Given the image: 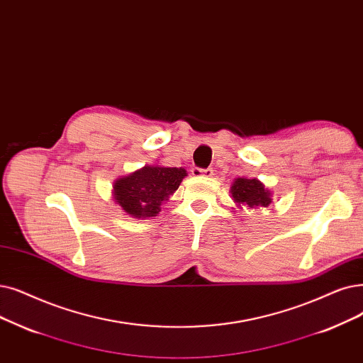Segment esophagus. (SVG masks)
<instances>
[{"label": "esophagus", "mask_w": 363, "mask_h": 363, "mask_svg": "<svg viewBox=\"0 0 363 363\" xmlns=\"http://www.w3.org/2000/svg\"><path fill=\"white\" fill-rule=\"evenodd\" d=\"M191 172H193V177H197V178H200V177H204V178H211L212 175H213V169H200V167H193L191 169Z\"/></svg>", "instance_id": "esophagus-1"}]
</instances>
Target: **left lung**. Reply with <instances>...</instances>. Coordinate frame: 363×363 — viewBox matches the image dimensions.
<instances>
[{
  "label": "left lung",
  "mask_w": 363,
  "mask_h": 363,
  "mask_svg": "<svg viewBox=\"0 0 363 363\" xmlns=\"http://www.w3.org/2000/svg\"><path fill=\"white\" fill-rule=\"evenodd\" d=\"M231 197L239 209L267 208L273 201L272 191L257 178H238L230 186Z\"/></svg>",
  "instance_id": "1"
}]
</instances>
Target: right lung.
<instances>
[{"label": "right lung", "mask_w": 363, "mask_h": 363, "mask_svg": "<svg viewBox=\"0 0 363 363\" xmlns=\"http://www.w3.org/2000/svg\"><path fill=\"white\" fill-rule=\"evenodd\" d=\"M186 177L184 167L145 164L113 184V199L121 211L136 219L159 215L162 203L175 193Z\"/></svg>", "instance_id": "1"}]
</instances>
